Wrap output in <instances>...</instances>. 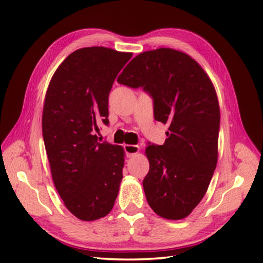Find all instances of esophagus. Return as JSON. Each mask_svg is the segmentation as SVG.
Returning a JSON list of instances; mask_svg holds the SVG:
<instances>
[{"label": "esophagus", "instance_id": "34e87169", "mask_svg": "<svg viewBox=\"0 0 263 263\" xmlns=\"http://www.w3.org/2000/svg\"><path fill=\"white\" fill-rule=\"evenodd\" d=\"M139 150H140V147L137 146V144H124V152L127 157L136 155L137 153H139Z\"/></svg>", "mask_w": 263, "mask_h": 263}]
</instances>
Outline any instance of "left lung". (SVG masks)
Listing matches in <instances>:
<instances>
[{"label":"left lung","mask_w":263,"mask_h":263,"mask_svg":"<svg viewBox=\"0 0 263 263\" xmlns=\"http://www.w3.org/2000/svg\"><path fill=\"white\" fill-rule=\"evenodd\" d=\"M117 82L142 88L154 100L155 120L168 125L164 144L148 142L142 184L156 214L183 219L202 200L217 165L220 111L214 85L192 58L172 48L139 54Z\"/></svg>","instance_id":"obj_1"}]
</instances>
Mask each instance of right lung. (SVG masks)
<instances>
[{
	"label": "right lung",
	"mask_w": 263,
	"mask_h": 263,
	"mask_svg": "<svg viewBox=\"0 0 263 263\" xmlns=\"http://www.w3.org/2000/svg\"><path fill=\"white\" fill-rule=\"evenodd\" d=\"M132 53L85 47L55 71L43 109V138L54 185L66 208L81 220L105 217L122 181L124 150L100 142L108 125V95Z\"/></svg>",
	"instance_id": "obj_1"
}]
</instances>
